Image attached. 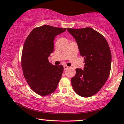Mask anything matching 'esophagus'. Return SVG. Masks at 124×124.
I'll return each instance as SVG.
<instances>
[{
    "label": "esophagus",
    "mask_w": 124,
    "mask_h": 124,
    "mask_svg": "<svg viewBox=\"0 0 124 124\" xmlns=\"http://www.w3.org/2000/svg\"><path fill=\"white\" fill-rule=\"evenodd\" d=\"M68 66H67V65H64V70H67V69H68Z\"/></svg>",
    "instance_id": "obj_1"
}]
</instances>
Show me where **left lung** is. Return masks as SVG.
Masks as SVG:
<instances>
[{
	"label": "left lung",
	"mask_w": 124,
	"mask_h": 124,
	"mask_svg": "<svg viewBox=\"0 0 124 124\" xmlns=\"http://www.w3.org/2000/svg\"><path fill=\"white\" fill-rule=\"evenodd\" d=\"M84 57V70L76 69L72 86L78 95L89 97L97 93L107 81L111 69L110 48L103 35L93 29L67 28Z\"/></svg>",
	"instance_id": "1"
}]
</instances>
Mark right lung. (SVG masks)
Here are the masks:
<instances>
[{"instance_id": "obj_1", "label": "right lung", "mask_w": 124, "mask_h": 124, "mask_svg": "<svg viewBox=\"0 0 124 124\" xmlns=\"http://www.w3.org/2000/svg\"><path fill=\"white\" fill-rule=\"evenodd\" d=\"M66 29L44 25L33 29L25 39L21 59L23 73L31 89L40 96L52 93L62 78L63 66L52 65L48 57L54 51V37Z\"/></svg>"}]
</instances>
